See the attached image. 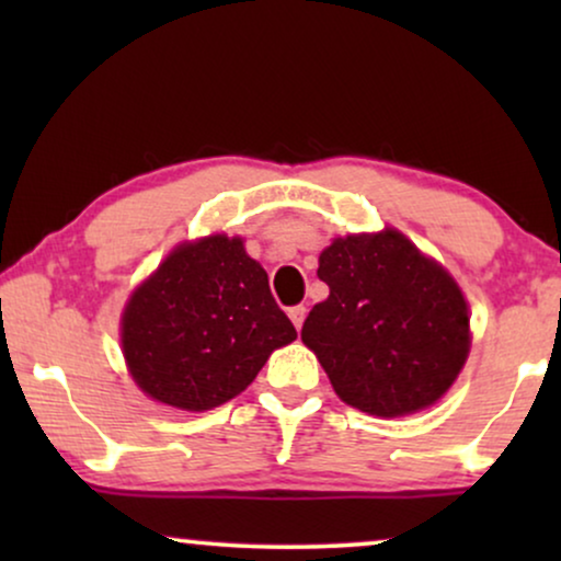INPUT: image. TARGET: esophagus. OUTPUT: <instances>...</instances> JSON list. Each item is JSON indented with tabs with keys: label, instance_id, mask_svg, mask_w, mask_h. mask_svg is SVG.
I'll return each instance as SVG.
<instances>
[{
	"label": "esophagus",
	"instance_id": "1",
	"mask_svg": "<svg viewBox=\"0 0 561 561\" xmlns=\"http://www.w3.org/2000/svg\"><path fill=\"white\" fill-rule=\"evenodd\" d=\"M288 317H290V321H294L296 329H301L304 319H306V306H290Z\"/></svg>",
	"mask_w": 561,
	"mask_h": 561
}]
</instances>
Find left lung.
<instances>
[{
    "mask_svg": "<svg viewBox=\"0 0 561 561\" xmlns=\"http://www.w3.org/2000/svg\"><path fill=\"white\" fill-rule=\"evenodd\" d=\"M329 298L301 340L336 396L375 416H403L447 393L470 352V317L449 273L401 232L350 234L321 252Z\"/></svg>",
    "mask_w": 561,
    "mask_h": 561,
    "instance_id": "left-lung-1",
    "label": "left lung"
}]
</instances>
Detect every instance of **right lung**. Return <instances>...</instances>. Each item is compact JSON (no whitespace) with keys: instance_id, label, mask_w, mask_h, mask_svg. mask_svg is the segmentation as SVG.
<instances>
[{"instance_id":"1","label":"right lung","mask_w":561,"mask_h":561,"mask_svg":"<svg viewBox=\"0 0 561 561\" xmlns=\"http://www.w3.org/2000/svg\"><path fill=\"white\" fill-rule=\"evenodd\" d=\"M294 340L267 273L240 237L225 234L173 250L122 317L135 382L183 411L217 409L242 393L271 352Z\"/></svg>"}]
</instances>
